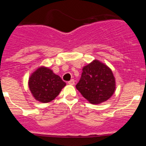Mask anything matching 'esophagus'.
<instances>
[{"mask_svg":"<svg viewBox=\"0 0 146 146\" xmlns=\"http://www.w3.org/2000/svg\"><path fill=\"white\" fill-rule=\"evenodd\" d=\"M68 83H69V85H74V80L72 79L71 80H69V82H68Z\"/></svg>","mask_w":146,"mask_h":146,"instance_id":"esophagus-1","label":"esophagus"}]
</instances>
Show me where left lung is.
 <instances>
[{"label":"left lung","instance_id":"obj_1","mask_svg":"<svg viewBox=\"0 0 146 146\" xmlns=\"http://www.w3.org/2000/svg\"><path fill=\"white\" fill-rule=\"evenodd\" d=\"M76 88L92 104H100L111 97L115 89L113 72L109 67L95 60L82 69Z\"/></svg>","mask_w":146,"mask_h":146}]
</instances>
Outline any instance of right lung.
I'll return each instance as SVG.
<instances>
[{"instance_id":"obj_1","label":"right lung","mask_w":146,"mask_h":146,"mask_svg":"<svg viewBox=\"0 0 146 146\" xmlns=\"http://www.w3.org/2000/svg\"><path fill=\"white\" fill-rule=\"evenodd\" d=\"M28 86L35 99L47 103L57 97L66 82L51 69L40 67L30 77Z\"/></svg>"}]
</instances>
